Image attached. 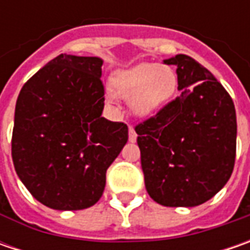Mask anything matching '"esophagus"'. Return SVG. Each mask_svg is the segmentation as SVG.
Returning <instances> with one entry per match:
<instances>
[{
	"instance_id": "34e87169",
	"label": "esophagus",
	"mask_w": 250,
	"mask_h": 250,
	"mask_svg": "<svg viewBox=\"0 0 250 250\" xmlns=\"http://www.w3.org/2000/svg\"><path fill=\"white\" fill-rule=\"evenodd\" d=\"M136 139H138V133L135 132L133 126L129 125V142H136Z\"/></svg>"
}]
</instances>
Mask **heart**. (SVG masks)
<instances>
[{
  "label": "heart",
  "instance_id": "heart-1",
  "mask_svg": "<svg viewBox=\"0 0 250 250\" xmlns=\"http://www.w3.org/2000/svg\"><path fill=\"white\" fill-rule=\"evenodd\" d=\"M114 87L121 97L129 99L136 115L149 118L172 101L178 90V75L167 65L142 63L117 75ZM105 97L110 103L117 100L112 89H107Z\"/></svg>",
  "mask_w": 250,
  "mask_h": 250
}]
</instances>
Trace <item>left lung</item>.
<instances>
[{
    "instance_id": "1",
    "label": "left lung",
    "mask_w": 250,
    "mask_h": 250,
    "mask_svg": "<svg viewBox=\"0 0 250 250\" xmlns=\"http://www.w3.org/2000/svg\"><path fill=\"white\" fill-rule=\"evenodd\" d=\"M164 63L177 66L182 93L135 126L145 185L159 205L199 206L221 190L232 174L235 107L214 75L193 58L178 54Z\"/></svg>"
}]
</instances>
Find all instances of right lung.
Wrapping results in <instances>:
<instances>
[{"label": "right lung", "mask_w": 250, "mask_h": 250, "mask_svg": "<svg viewBox=\"0 0 250 250\" xmlns=\"http://www.w3.org/2000/svg\"><path fill=\"white\" fill-rule=\"evenodd\" d=\"M103 60L61 54L24 83L15 107L12 161L32 196L54 210L99 202L128 126L101 117Z\"/></svg>", "instance_id": "right-lung-1"}]
</instances>
